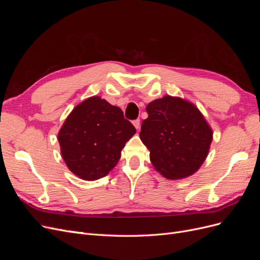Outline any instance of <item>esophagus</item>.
<instances>
[{
    "label": "esophagus",
    "instance_id": "obj_1",
    "mask_svg": "<svg viewBox=\"0 0 260 260\" xmlns=\"http://www.w3.org/2000/svg\"><path fill=\"white\" fill-rule=\"evenodd\" d=\"M133 125H135V128H136L137 130H139V129H140V127H141V123H140V119H137V120H135V121H133Z\"/></svg>",
    "mask_w": 260,
    "mask_h": 260
}]
</instances>
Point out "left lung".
<instances>
[{"label":"left lung","instance_id":"left-lung-1","mask_svg":"<svg viewBox=\"0 0 260 260\" xmlns=\"http://www.w3.org/2000/svg\"><path fill=\"white\" fill-rule=\"evenodd\" d=\"M140 139L155 170L170 180L198 171L208 155L212 129L200 109L187 100L165 95L148 103Z\"/></svg>","mask_w":260,"mask_h":260}]
</instances>
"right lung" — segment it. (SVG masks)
Segmentation results:
<instances>
[{
  "instance_id": "1",
  "label": "right lung",
  "mask_w": 260,
  "mask_h": 260,
  "mask_svg": "<svg viewBox=\"0 0 260 260\" xmlns=\"http://www.w3.org/2000/svg\"><path fill=\"white\" fill-rule=\"evenodd\" d=\"M135 133L136 128L124 119L119 107L94 95L67 116L57 140L68 169L78 178L94 181L114 169Z\"/></svg>"
}]
</instances>
